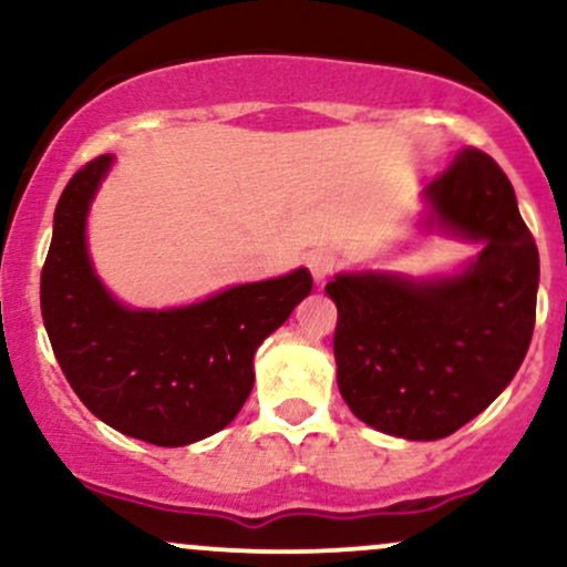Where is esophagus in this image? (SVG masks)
Segmentation results:
<instances>
[{
	"instance_id": "obj_1",
	"label": "esophagus",
	"mask_w": 567,
	"mask_h": 567,
	"mask_svg": "<svg viewBox=\"0 0 567 567\" xmlns=\"http://www.w3.org/2000/svg\"><path fill=\"white\" fill-rule=\"evenodd\" d=\"M306 264H309L311 277H315L317 282H322V279H328L330 275H333L336 256L328 250H317V252H309V256H306Z\"/></svg>"
}]
</instances>
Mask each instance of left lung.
<instances>
[{
    "instance_id": "8db88e82",
    "label": "left lung",
    "mask_w": 567,
    "mask_h": 567,
    "mask_svg": "<svg viewBox=\"0 0 567 567\" xmlns=\"http://www.w3.org/2000/svg\"><path fill=\"white\" fill-rule=\"evenodd\" d=\"M426 226L485 243L461 275H338V389L379 432L440 440L509 386L536 324L538 247L496 159L461 148L426 186Z\"/></svg>"
}]
</instances>
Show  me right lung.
<instances>
[{
  "mask_svg": "<svg viewBox=\"0 0 567 567\" xmlns=\"http://www.w3.org/2000/svg\"><path fill=\"white\" fill-rule=\"evenodd\" d=\"M114 157L74 173L55 207L42 266V320L76 396L127 437L181 447L231 424L252 389V357L311 292L296 269L202 303L133 311L109 296L84 243V218Z\"/></svg>",
  "mask_w": 567,
  "mask_h": 567,
  "instance_id": "add662e5",
  "label": "right lung"
}]
</instances>
